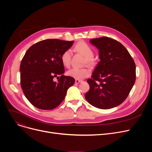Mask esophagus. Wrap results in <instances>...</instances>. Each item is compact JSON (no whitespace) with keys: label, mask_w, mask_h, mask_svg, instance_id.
<instances>
[{"label":"esophagus","mask_w":152,"mask_h":152,"mask_svg":"<svg viewBox=\"0 0 152 152\" xmlns=\"http://www.w3.org/2000/svg\"><path fill=\"white\" fill-rule=\"evenodd\" d=\"M83 81H81V80H79V79H76L75 80V83H76V84H79V83H81Z\"/></svg>","instance_id":"34e87169"}]
</instances>
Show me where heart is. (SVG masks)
<instances>
[{
  "instance_id": "b5f03b06",
  "label": "heart",
  "mask_w": 152,
  "mask_h": 152,
  "mask_svg": "<svg viewBox=\"0 0 152 152\" xmlns=\"http://www.w3.org/2000/svg\"><path fill=\"white\" fill-rule=\"evenodd\" d=\"M75 49L83 55L86 58V62L91 65L94 62V52L92 47L87 44L85 42H81L77 44L75 47ZM71 59V51L69 49H67L64 51L61 55V61L63 65L68 67L70 65ZM91 74V71L88 68H73L69 69L67 71V75L69 76L73 77L76 79H83L87 76H89Z\"/></svg>"
}]
</instances>
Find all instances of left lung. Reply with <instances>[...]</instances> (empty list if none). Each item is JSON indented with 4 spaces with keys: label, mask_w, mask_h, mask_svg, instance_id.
Listing matches in <instances>:
<instances>
[{
    "label": "left lung",
    "mask_w": 152,
    "mask_h": 152,
    "mask_svg": "<svg viewBox=\"0 0 152 152\" xmlns=\"http://www.w3.org/2000/svg\"><path fill=\"white\" fill-rule=\"evenodd\" d=\"M91 43L99 50L100 61L91 78L85 98L100 109L115 107L126 99L135 83V64L125 47L108 37L92 39Z\"/></svg>",
    "instance_id": "8db88e82"
}]
</instances>
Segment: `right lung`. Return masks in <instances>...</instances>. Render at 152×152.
<instances>
[{"label":"right lung","instance_id":"right-lung-1","mask_svg":"<svg viewBox=\"0 0 152 152\" xmlns=\"http://www.w3.org/2000/svg\"><path fill=\"white\" fill-rule=\"evenodd\" d=\"M73 41L49 39L31 46L21 60L20 71L23 92L32 105L41 110H52L65 99L75 79L64 76L61 55ZM56 77L57 82L53 81Z\"/></svg>","mask_w":152,"mask_h":152}]
</instances>
